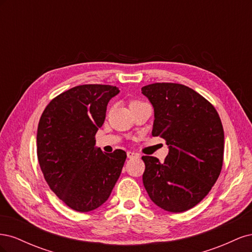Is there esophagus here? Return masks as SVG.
<instances>
[{
  "mask_svg": "<svg viewBox=\"0 0 252 252\" xmlns=\"http://www.w3.org/2000/svg\"><path fill=\"white\" fill-rule=\"evenodd\" d=\"M127 157L129 158H140V155L133 151H127Z\"/></svg>",
  "mask_w": 252,
  "mask_h": 252,
  "instance_id": "obj_1",
  "label": "esophagus"
}]
</instances>
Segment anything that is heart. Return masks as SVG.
<instances>
[{
  "mask_svg": "<svg viewBox=\"0 0 252 252\" xmlns=\"http://www.w3.org/2000/svg\"><path fill=\"white\" fill-rule=\"evenodd\" d=\"M140 103H142V102H140V101H132V102L130 103V106L135 105V104H140Z\"/></svg>",
  "mask_w": 252,
  "mask_h": 252,
  "instance_id": "1",
  "label": "heart"
}]
</instances>
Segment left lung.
Segmentation results:
<instances>
[{
  "mask_svg": "<svg viewBox=\"0 0 252 252\" xmlns=\"http://www.w3.org/2000/svg\"><path fill=\"white\" fill-rule=\"evenodd\" d=\"M142 94L155 108L152 135L164 139L169 147L164 163L142 157L144 187L162 209L187 211L209 193L222 170V122L209 101L182 84H150Z\"/></svg>",
  "mask_w": 252,
  "mask_h": 252,
  "instance_id": "8db88e82",
  "label": "left lung"
}]
</instances>
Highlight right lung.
<instances>
[{"label":"right lung","mask_w":252,"mask_h":252,"mask_svg":"<svg viewBox=\"0 0 252 252\" xmlns=\"http://www.w3.org/2000/svg\"><path fill=\"white\" fill-rule=\"evenodd\" d=\"M116 86L87 84L64 91L44 109L37 126V159L50 189L68 207L88 212L109 197L126 152L95 148Z\"/></svg>","instance_id":"obj_1"}]
</instances>
